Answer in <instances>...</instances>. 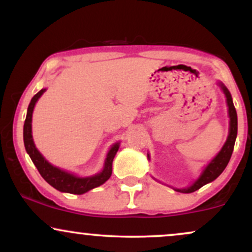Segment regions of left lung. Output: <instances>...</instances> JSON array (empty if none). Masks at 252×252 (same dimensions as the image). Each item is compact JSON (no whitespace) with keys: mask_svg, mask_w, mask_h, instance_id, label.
I'll return each instance as SVG.
<instances>
[{"mask_svg":"<svg viewBox=\"0 0 252 252\" xmlns=\"http://www.w3.org/2000/svg\"><path fill=\"white\" fill-rule=\"evenodd\" d=\"M219 85H220L222 92L225 94V97H226V103L228 106L230 130H228L227 140H226V142H225L224 146H222L220 152L218 153V155H217L209 164H207L206 168L202 170L201 175L199 176L198 180H196L193 185H190L189 187H187V189H175V190H178V192H181V193L195 192V190L201 189L202 186H205V185L209 184V182H212L213 180H216V179L221 174L222 170L226 168L228 161H230V158H231V155H232L233 147H235L236 137H237V128H238V126H237V112H236L235 105H233L232 97H231L228 90L225 88L221 83H219ZM148 158H149V155H148Z\"/></svg>","mask_w":252,"mask_h":252,"instance_id":"obj_1","label":"left lung"}]
</instances>
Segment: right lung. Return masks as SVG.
I'll return each instance as SVG.
<instances>
[{
  "label": "right lung",
  "instance_id": "1",
  "mask_svg": "<svg viewBox=\"0 0 252 252\" xmlns=\"http://www.w3.org/2000/svg\"><path fill=\"white\" fill-rule=\"evenodd\" d=\"M45 91L46 89L40 90L35 96L32 98L30 105H28L27 116H26L24 126V142L26 152L30 154L32 161L35 164V167L42 178L52 187L60 190V192L71 193V194H84L88 190L96 189V187L103 185L111 176L112 161H114L115 155H116L117 150L120 148V143H115L111 147V149L109 150L105 158V163H104V168L99 174L88 176V178H79V176L65 172V170L58 168V167H54L53 164H51L40 154V152L36 149L35 144H34L33 136H32V115H33L34 106H35L37 99L41 97V94Z\"/></svg>",
  "mask_w": 252,
  "mask_h": 252
}]
</instances>
